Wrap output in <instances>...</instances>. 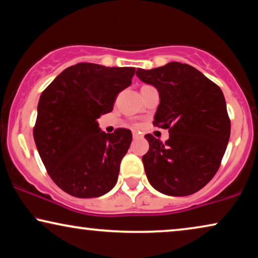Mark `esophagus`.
I'll return each instance as SVG.
<instances>
[{
	"mask_svg": "<svg viewBox=\"0 0 258 258\" xmlns=\"http://www.w3.org/2000/svg\"><path fill=\"white\" fill-rule=\"evenodd\" d=\"M140 138V135L138 132H133V139H138Z\"/></svg>",
	"mask_w": 258,
	"mask_h": 258,
	"instance_id": "esophagus-1",
	"label": "esophagus"
}]
</instances>
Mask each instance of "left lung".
I'll use <instances>...</instances> for the list:
<instances>
[{"mask_svg":"<svg viewBox=\"0 0 258 258\" xmlns=\"http://www.w3.org/2000/svg\"><path fill=\"white\" fill-rule=\"evenodd\" d=\"M159 93L153 123L169 128L163 143L145 138L143 157L150 184L167 196H188L204 187L217 172L230 138V119L222 89L186 63L169 62L136 72Z\"/></svg>","mask_w":258,"mask_h":258,"instance_id":"1","label":"left lung"}]
</instances>
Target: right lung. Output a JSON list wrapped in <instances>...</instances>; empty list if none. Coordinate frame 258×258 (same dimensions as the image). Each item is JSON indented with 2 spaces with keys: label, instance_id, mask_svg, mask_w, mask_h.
<instances>
[{
  "label": "right lung",
  "instance_id": "right-lung-1",
  "mask_svg": "<svg viewBox=\"0 0 258 258\" xmlns=\"http://www.w3.org/2000/svg\"><path fill=\"white\" fill-rule=\"evenodd\" d=\"M135 73L133 67L78 63L41 94L34 140L48 174L71 196L100 197L114 187L132 133L102 132L98 119L112 111Z\"/></svg>",
  "mask_w": 258,
  "mask_h": 258
}]
</instances>
